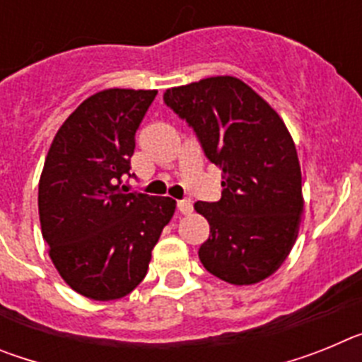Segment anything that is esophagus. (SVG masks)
<instances>
[{"instance_id":"1","label":"esophagus","mask_w":362,"mask_h":362,"mask_svg":"<svg viewBox=\"0 0 362 362\" xmlns=\"http://www.w3.org/2000/svg\"><path fill=\"white\" fill-rule=\"evenodd\" d=\"M177 210L181 214H185V216H187V214H190L192 212V201L190 199L177 201Z\"/></svg>"}]
</instances>
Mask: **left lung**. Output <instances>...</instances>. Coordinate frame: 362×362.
<instances>
[{"instance_id":"8db88e82","label":"left lung","mask_w":362,"mask_h":362,"mask_svg":"<svg viewBox=\"0 0 362 362\" xmlns=\"http://www.w3.org/2000/svg\"><path fill=\"white\" fill-rule=\"evenodd\" d=\"M166 107L194 129L204 156L223 170L221 199L197 201L210 238L203 267L230 284H254L288 257L303 214L297 150L286 124L232 76L168 88Z\"/></svg>"}]
</instances>
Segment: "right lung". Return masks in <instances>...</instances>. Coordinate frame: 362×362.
<instances>
[{
    "label": "right lung",
    "instance_id": "add662e5",
    "mask_svg": "<svg viewBox=\"0 0 362 362\" xmlns=\"http://www.w3.org/2000/svg\"><path fill=\"white\" fill-rule=\"evenodd\" d=\"M158 90L108 88L85 99L50 145L40 179L41 233L59 276L94 300L141 283L175 210L170 197L129 192L136 132Z\"/></svg>",
    "mask_w": 362,
    "mask_h": 362
}]
</instances>
